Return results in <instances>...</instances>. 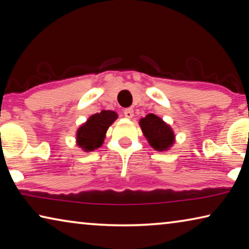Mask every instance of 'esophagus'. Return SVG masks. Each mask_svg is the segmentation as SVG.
Wrapping results in <instances>:
<instances>
[{"mask_svg": "<svg viewBox=\"0 0 249 249\" xmlns=\"http://www.w3.org/2000/svg\"><path fill=\"white\" fill-rule=\"evenodd\" d=\"M124 115H125L126 119H133V117H134V109L130 108V107L125 108L124 109Z\"/></svg>", "mask_w": 249, "mask_h": 249, "instance_id": "34e87169", "label": "esophagus"}]
</instances>
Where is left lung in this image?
<instances>
[{"label": "left lung", "mask_w": 249, "mask_h": 249, "mask_svg": "<svg viewBox=\"0 0 249 249\" xmlns=\"http://www.w3.org/2000/svg\"><path fill=\"white\" fill-rule=\"evenodd\" d=\"M140 125L142 134L154 149L166 151L175 144L174 130L157 115H146L140 121Z\"/></svg>", "instance_id": "1"}]
</instances>
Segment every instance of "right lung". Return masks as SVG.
I'll return each mask as SVG.
<instances>
[{"label": "right lung", "instance_id": "add662e5", "mask_svg": "<svg viewBox=\"0 0 249 249\" xmlns=\"http://www.w3.org/2000/svg\"><path fill=\"white\" fill-rule=\"evenodd\" d=\"M117 119L114 111H101L90 116L77 130V144L84 151H93L102 146L107 130Z\"/></svg>", "mask_w": 249, "mask_h": 249}]
</instances>
